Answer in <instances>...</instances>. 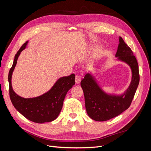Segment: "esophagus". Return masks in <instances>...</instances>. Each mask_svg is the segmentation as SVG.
I'll use <instances>...</instances> for the list:
<instances>
[{"label": "esophagus", "mask_w": 151, "mask_h": 151, "mask_svg": "<svg viewBox=\"0 0 151 151\" xmlns=\"http://www.w3.org/2000/svg\"><path fill=\"white\" fill-rule=\"evenodd\" d=\"M81 81V77L79 76H76V78H75V82L76 84H79Z\"/></svg>", "instance_id": "34e87169"}]
</instances>
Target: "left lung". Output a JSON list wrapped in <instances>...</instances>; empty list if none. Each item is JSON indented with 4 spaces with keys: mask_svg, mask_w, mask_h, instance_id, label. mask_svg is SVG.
<instances>
[{
    "mask_svg": "<svg viewBox=\"0 0 151 151\" xmlns=\"http://www.w3.org/2000/svg\"><path fill=\"white\" fill-rule=\"evenodd\" d=\"M115 57L118 60L129 65L132 70L131 83L123 94L116 95L106 93L90 72L86 74L84 79L81 82L87 113L95 121L103 122L111 119L129 108L139 84L137 61L130 47L120 36Z\"/></svg>",
    "mask_w": 151,
    "mask_h": 151,
    "instance_id": "obj_1",
    "label": "left lung"
}]
</instances>
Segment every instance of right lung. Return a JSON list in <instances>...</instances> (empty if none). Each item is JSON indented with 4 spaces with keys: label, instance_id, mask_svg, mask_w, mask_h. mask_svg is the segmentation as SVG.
I'll list each match as a JSON object with an SVG mask.
<instances>
[{
    "label": "right lung",
    "instance_id": "1",
    "mask_svg": "<svg viewBox=\"0 0 151 151\" xmlns=\"http://www.w3.org/2000/svg\"><path fill=\"white\" fill-rule=\"evenodd\" d=\"M26 42L16 54L11 68L9 72V95L13 106L27 119L38 123H43L55 120L60 114L63 100L68 91L75 84V75L59 78L47 93L39 96L24 98L14 91L12 87V75L16 65L21 52L28 45Z\"/></svg>",
    "mask_w": 151,
    "mask_h": 151
}]
</instances>
